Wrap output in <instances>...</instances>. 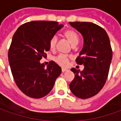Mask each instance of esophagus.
Wrapping results in <instances>:
<instances>
[{"mask_svg":"<svg viewBox=\"0 0 121 121\" xmlns=\"http://www.w3.org/2000/svg\"><path fill=\"white\" fill-rule=\"evenodd\" d=\"M67 71V69H62V73H64V72H65Z\"/></svg>","mask_w":121,"mask_h":121,"instance_id":"esophagus-1","label":"esophagus"}]
</instances>
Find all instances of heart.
<instances>
[{
    "mask_svg": "<svg viewBox=\"0 0 121 121\" xmlns=\"http://www.w3.org/2000/svg\"><path fill=\"white\" fill-rule=\"evenodd\" d=\"M64 36L69 41V42L71 44L72 46H76L79 42V37L77 33L72 30H68L65 31ZM57 37L56 35L52 36L49 41V49L51 51L55 49L56 43H57ZM70 57L65 55H59L55 59L56 62L59 65L62 66H68L69 62Z\"/></svg>",
    "mask_w": 121,
    "mask_h": 121,
    "instance_id": "heart-1",
    "label": "heart"
}]
</instances>
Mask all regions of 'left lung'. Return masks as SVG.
<instances>
[{"label": "left lung", "mask_w": 121, "mask_h": 121, "mask_svg": "<svg viewBox=\"0 0 121 121\" xmlns=\"http://www.w3.org/2000/svg\"><path fill=\"white\" fill-rule=\"evenodd\" d=\"M84 38V46L76 59L84 65L82 71L71 69L74 80L69 85L72 93L81 99L95 95L105 84L112 59V49L105 30L91 22H70Z\"/></svg>", "instance_id": "1"}]
</instances>
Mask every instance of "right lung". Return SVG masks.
<instances>
[{
    "label": "right lung",
    "mask_w": 121,
    "mask_h": 121,
    "mask_svg": "<svg viewBox=\"0 0 121 121\" xmlns=\"http://www.w3.org/2000/svg\"><path fill=\"white\" fill-rule=\"evenodd\" d=\"M63 27L57 22L32 21L17 28L8 51L12 74L18 88L31 98L49 93L61 68L54 61L45 67L40 60L49 51V41Z\"/></svg>",
    "instance_id": "right-lung-1"
}]
</instances>
